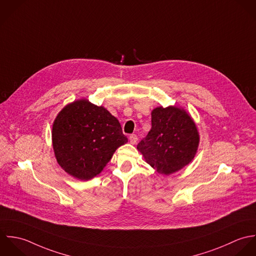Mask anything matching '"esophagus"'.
Instances as JSON below:
<instances>
[{
    "mask_svg": "<svg viewBox=\"0 0 256 256\" xmlns=\"http://www.w3.org/2000/svg\"><path fill=\"white\" fill-rule=\"evenodd\" d=\"M130 142L132 144H136V142H138V136H136V134H132V136H130Z\"/></svg>",
    "mask_w": 256,
    "mask_h": 256,
    "instance_id": "1",
    "label": "esophagus"
}]
</instances>
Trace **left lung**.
<instances>
[{"mask_svg": "<svg viewBox=\"0 0 256 256\" xmlns=\"http://www.w3.org/2000/svg\"><path fill=\"white\" fill-rule=\"evenodd\" d=\"M200 134L192 116L176 106H157L152 112V130L138 150L159 174L170 175L194 159Z\"/></svg>", "mask_w": 256, "mask_h": 256, "instance_id": "1", "label": "left lung"}]
</instances>
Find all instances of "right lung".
Here are the masks:
<instances>
[{
  "label": "right lung",
  "mask_w": 256,
  "mask_h": 256,
  "mask_svg": "<svg viewBox=\"0 0 256 256\" xmlns=\"http://www.w3.org/2000/svg\"><path fill=\"white\" fill-rule=\"evenodd\" d=\"M52 136L57 163L82 181L100 174L114 152L128 142L118 118L87 99L70 102L58 112Z\"/></svg>",
  "instance_id": "right-lung-1"
}]
</instances>
